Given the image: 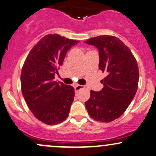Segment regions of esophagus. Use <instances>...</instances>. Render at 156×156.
<instances>
[{
  "label": "esophagus",
  "mask_w": 156,
  "mask_h": 156,
  "mask_svg": "<svg viewBox=\"0 0 156 156\" xmlns=\"http://www.w3.org/2000/svg\"><path fill=\"white\" fill-rule=\"evenodd\" d=\"M74 88H75V92L78 93L80 90H81V89L84 88V86H81V85H77V86L74 87Z\"/></svg>",
  "instance_id": "obj_1"
}]
</instances>
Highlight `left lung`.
Segmentation results:
<instances>
[{"instance_id": "obj_1", "label": "left lung", "mask_w": 156, "mask_h": 156, "mask_svg": "<svg viewBox=\"0 0 156 156\" xmlns=\"http://www.w3.org/2000/svg\"><path fill=\"white\" fill-rule=\"evenodd\" d=\"M99 51V69L106 72L99 92L90 90L86 110L96 121L109 123L126 111L138 87V63L129 48L113 36H100L85 41Z\"/></svg>"}]
</instances>
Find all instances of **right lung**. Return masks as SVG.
I'll list each match as a JSON object with an SVG mask.
<instances>
[{
	"label": "right lung",
	"mask_w": 156,
	"mask_h": 156,
	"mask_svg": "<svg viewBox=\"0 0 156 156\" xmlns=\"http://www.w3.org/2000/svg\"><path fill=\"white\" fill-rule=\"evenodd\" d=\"M78 42L55 33L46 35L30 50L23 66V95L33 115L47 125L61 123L69 114L74 88L54 78L67 51Z\"/></svg>",
	"instance_id": "1"
}]
</instances>
